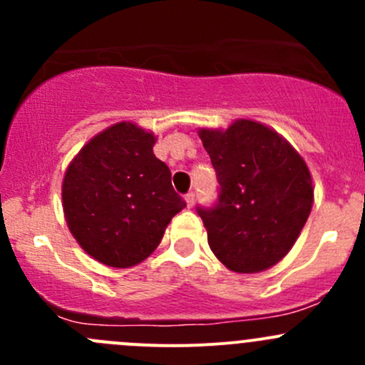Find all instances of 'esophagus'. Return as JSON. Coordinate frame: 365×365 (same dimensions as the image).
Segmentation results:
<instances>
[{"label": "esophagus", "mask_w": 365, "mask_h": 365, "mask_svg": "<svg viewBox=\"0 0 365 365\" xmlns=\"http://www.w3.org/2000/svg\"><path fill=\"white\" fill-rule=\"evenodd\" d=\"M185 203H187V206H189V208H192L194 203H196V194H194V192L187 194V196H185Z\"/></svg>", "instance_id": "obj_1"}]
</instances>
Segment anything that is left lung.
<instances>
[{
  "instance_id": "1",
  "label": "left lung",
  "mask_w": 365,
  "mask_h": 365,
  "mask_svg": "<svg viewBox=\"0 0 365 365\" xmlns=\"http://www.w3.org/2000/svg\"><path fill=\"white\" fill-rule=\"evenodd\" d=\"M197 134L220 185L219 203L197 208L210 249L231 272L268 270L292 251L311 213L307 164L279 132L247 118Z\"/></svg>"
}]
</instances>
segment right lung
I'll return each mask as SVG.
<instances>
[{
	"mask_svg": "<svg viewBox=\"0 0 365 365\" xmlns=\"http://www.w3.org/2000/svg\"><path fill=\"white\" fill-rule=\"evenodd\" d=\"M155 141L153 132L120 121L93 135L65 171V220L98 263L130 268L145 261L185 208L171 171L153 153Z\"/></svg>",
	"mask_w": 365,
	"mask_h": 365,
	"instance_id": "add662e5",
	"label": "right lung"
}]
</instances>
